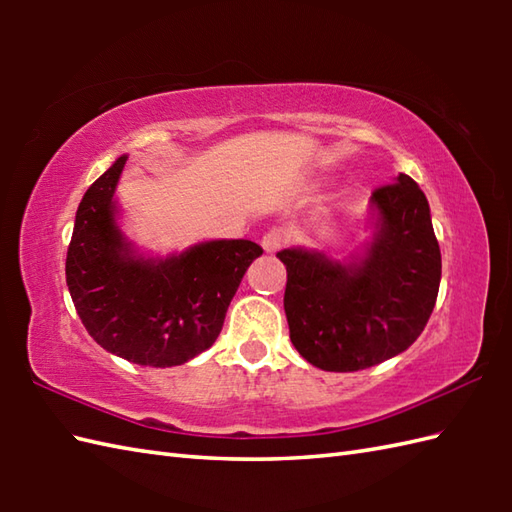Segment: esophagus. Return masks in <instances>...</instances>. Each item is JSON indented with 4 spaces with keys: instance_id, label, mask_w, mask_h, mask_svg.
Instances as JSON below:
<instances>
[{
    "instance_id": "1",
    "label": "esophagus",
    "mask_w": 512,
    "mask_h": 512,
    "mask_svg": "<svg viewBox=\"0 0 512 512\" xmlns=\"http://www.w3.org/2000/svg\"><path fill=\"white\" fill-rule=\"evenodd\" d=\"M286 242V233L281 228H270V231L262 237V248L266 253H277V250L284 246Z\"/></svg>"
}]
</instances>
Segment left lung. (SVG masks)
Returning a JSON list of instances; mask_svg holds the SVG:
<instances>
[{"mask_svg": "<svg viewBox=\"0 0 512 512\" xmlns=\"http://www.w3.org/2000/svg\"><path fill=\"white\" fill-rule=\"evenodd\" d=\"M369 235L347 259L284 248V310L297 352L325 372H358L405 352L438 299L442 257L429 202L407 173L369 200Z\"/></svg>", "mask_w": 512, "mask_h": 512, "instance_id": "left-lung-1", "label": "left lung"}]
</instances>
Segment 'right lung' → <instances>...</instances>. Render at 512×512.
Wrapping results in <instances>:
<instances>
[{
  "mask_svg": "<svg viewBox=\"0 0 512 512\" xmlns=\"http://www.w3.org/2000/svg\"><path fill=\"white\" fill-rule=\"evenodd\" d=\"M125 162L85 191L65 281L103 350L145 367L182 365L215 343L239 281L264 250L250 239H211L167 257L140 253L118 224L114 193Z\"/></svg>",
  "mask_w": 512,
  "mask_h": 512,
  "instance_id": "add662e5",
  "label": "right lung"
}]
</instances>
